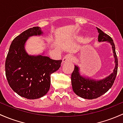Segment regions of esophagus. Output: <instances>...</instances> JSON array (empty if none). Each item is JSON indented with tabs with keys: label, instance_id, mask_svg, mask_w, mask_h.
Here are the masks:
<instances>
[{
	"label": "esophagus",
	"instance_id": "esophagus-1",
	"mask_svg": "<svg viewBox=\"0 0 123 123\" xmlns=\"http://www.w3.org/2000/svg\"><path fill=\"white\" fill-rule=\"evenodd\" d=\"M72 59V56L70 55H66L62 59V64L70 62Z\"/></svg>",
	"mask_w": 123,
	"mask_h": 123
}]
</instances>
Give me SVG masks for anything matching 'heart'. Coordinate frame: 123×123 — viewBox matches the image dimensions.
<instances>
[{
    "label": "heart",
    "instance_id": "1",
    "mask_svg": "<svg viewBox=\"0 0 123 123\" xmlns=\"http://www.w3.org/2000/svg\"><path fill=\"white\" fill-rule=\"evenodd\" d=\"M80 39H81V38H80Z\"/></svg>",
    "mask_w": 123,
    "mask_h": 123
}]
</instances>
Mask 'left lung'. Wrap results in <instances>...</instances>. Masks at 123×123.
<instances>
[{
  "label": "left lung",
  "instance_id": "obj_1",
  "mask_svg": "<svg viewBox=\"0 0 123 123\" xmlns=\"http://www.w3.org/2000/svg\"><path fill=\"white\" fill-rule=\"evenodd\" d=\"M97 29L99 33L98 39L99 42L107 41L112 45L116 67L114 69L113 73H112L110 75L104 80L97 81L89 78L86 79L81 77L79 73L78 67L75 66V68L71 74L72 89L77 95L85 99H92L97 98L107 92L113 86L117 76L118 69V59L116 55L115 45L113 39L99 28H97Z\"/></svg>",
  "mask_w": 123,
  "mask_h": 123
}]
</instances>
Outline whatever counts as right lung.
<instances>
[{
	"label": "right lung",
	"instance_id": "right-lung-1",
	"mask_svg": "<svg viewBox=\"0 0 123 123\" xmlns=\"http://www.w3.org/2000/svg\"><path fill=\"white\" fill-rule=\"evenodd\" d=\"M42 33L40 27L27 29L13 40L5 61V72L9 85L18 95L27 99L44 96L51 85V75L56 71L62 60L48 56H30L24 45L29 37Z\"/></svg>",
	"mask_w": 123,
	"mask_h": 123
}]
</instances>
